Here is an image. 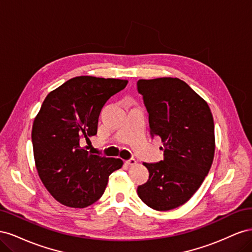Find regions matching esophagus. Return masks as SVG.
Masks as SVG:
<instances>
[{
	"mask_svg": "<svg viewBox=\"0 0 252 252\" xmlns=\"http://www.w3.org/2000/svg\"><path fill=\"white\" fill-rule=\"evenodd\" d=\"M126 163H127L128 165H130V166H133V165H135V164H136V161H135V158H129V159H127V161H126Z\"/></svg>",
	"mask_w": 252,
	"mask_h": 252,
	"instance_id": "esophagus-1",
	"label": "esophagus"
}]
</instances>
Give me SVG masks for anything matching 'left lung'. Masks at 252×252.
<instances>
[{
  "label": "left lung",
  "instance_id": "1",
  "mask_svg": "<svg viewBox=\"0 0 252 252\" xmlns=\"http://www.w3.org/2000/svg\"><path fill=\"white\" fill-rule=\"evenodd\" d=\"M150 134L163 142L164 159L143 163L149 179L138 187L150 208L166 211L185 204L200 188L215 157V124L208 104L177 78L139 80Z\"/></svg>",
  "mask_w": 252,
  "mask_h": 252
}]
</instances>
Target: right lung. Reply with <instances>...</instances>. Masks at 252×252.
Wrapping results in <instances>:
<instances>
[{
    "instance_id": "add662e5",
    "label": "right lung",
    "mask_w": 252,
    "mask_h": 252,
    "mask_svg": "<svg viewBox=\"0 0 252 252\" xmlns=\"http://www.w3.org/2000/svg\"><path fill=\"white\" fill-rule=\"evenodd\" d=\"M128 81L82 75L68 80L46 96L33 121L32 140L37 173L55 199L84 208L103 195L121 158L93 155L82 147L96 134L101 109Z\"/></svg>"
}]
</instances>
